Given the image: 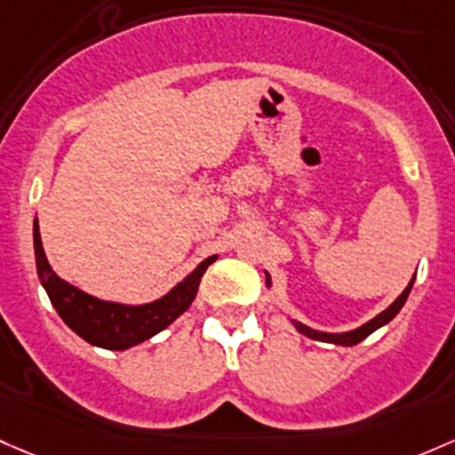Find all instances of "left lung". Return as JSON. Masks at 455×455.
Here are the masks:
<instances>
[{
	"label": "left lung",
	"mask_w": 455,
	"mask_h": 455,
	"mask_svg": "<svg viewBox=\"0 0 455 455\" xmlns=\"http://www.w3.org/2000/svg\"><path fill=\"white\" fill-rule=\"evenodd\" d=\"M264 272H266V270H264ZM414 279H417V275L412 276V281H410V283H408V288H405L403 291H401V294L396 296L395 300H392V303L388 305V307L384 309V312L377 314L375 318H371V320H368V323L362 324V327L351 329V331H340V333L318 331V329L307 327V324L299 323V320H294V318H290V320H291V324H294V327H296V331L303 333V336H307V338H312V340L340 344V347H355L357 342H362V340H364V338L371 336L372 331H377V329H379V327H384V324H388L390 320L395 318V315L401 312V307H403L405 300H408L410 290H412ZM266 285H267V288H272V281H270V275H267V272H266Z\"/></svg>",
	"instance_id": "left-lung-1"
}]
</instances>
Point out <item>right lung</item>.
Instances as JSON below:
<instances>
[{
	"label": "right lung",
	"instance_id": "obj_1",
	"mask_svg": "<svg viewBox=\"0 0 455 455\" xmlns=\"http://www.w3.org/2000/svg\"><path fill=\"white\" fill-rule=\"evenodd\" d=\"M35 257L38 281L45 288L52 305H54L60 318L65 320L67 327L78 333L83 340L93 344V347L108 348V351H126V348L150 340L152 336L170 327L180 314L188 312L189 305L194 303L204 270L218 259V255H212L200 261L183 281H179L161 299L141 305H126L91 296L87 291L71 285L69 281L60 279L52 270L45 251H43L36 218Z\"/></svg>",
	"mask_w": 455,
	"mask_h": 455
}]
</instances>
